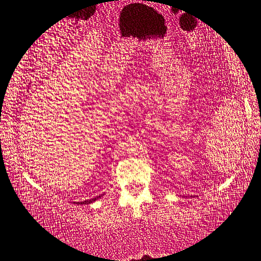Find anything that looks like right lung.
Returning a JSON list of instances; mask_svg holds the SVG:
<instances>
[{
	"mask_svg": "<svg viewBox=\"0 0 261 261\" xmlns=\"http://www.w3.org/2000/svg\"><path fill=\"white\" fill-rule=\"evenodd\" d=\"M100 197H101V196H98V197L92 198V199L84 200V202H77V204H90V203H92V202H95V200H97V199H98V198H100Z\"/></svg>",
	"mask_w": 261,
	"mask_h": 261,
	"instance_id": "add662e5",
	"label": "right lung"
}]
</instances>
